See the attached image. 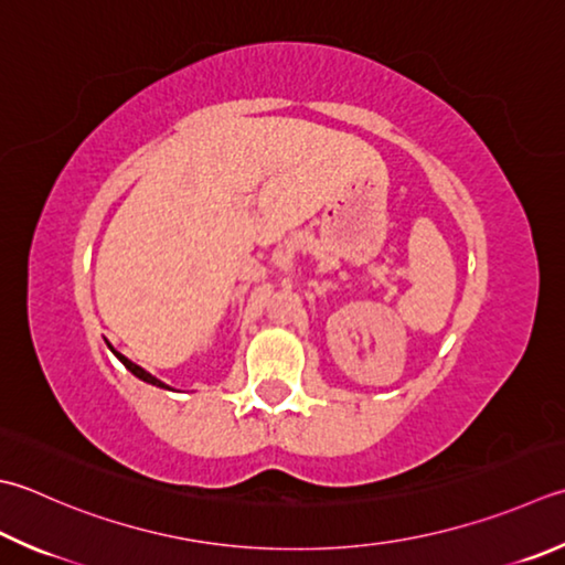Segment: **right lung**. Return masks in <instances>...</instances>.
<instances>
[{"label":"right lung","instance_id":"right-lung-1","mask_svg":"<svg viewBox=\"0 0 565 565\" xmlns=\"http://www.w3.org/2000/svg\"><path fill=\"white\" fill-rule=\"evenodd\" d=\"M105 344H108V342H105ZM108 349L113 351V354H115L117 359H120V361H122V366H125L127 371H130V374H135L137 379H140V381H145V383H150V386H157V388H164V391H174L172 386H167V383H164V381H159L157 376H152V374H150V371H145L142 366H137V364H135V361H130V359H127L125 354H120V351H115V349H113L110 344H108Z\"/></svg>","mask_w":565,"mask_h":565}]
</instances>
